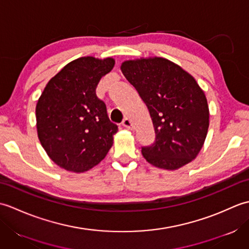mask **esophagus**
<instances>
[{
    "instance_id": "1",
    "label": "esophagus",
    "mask_w": 249,
    "mask_h": 249,
    "mask_svg": "<svg viewBox=\"0 0 249 249\" xmlns=\"http://www.w3.org/2000/svg\"><path fill=\"white\" fill-rule=\"evenodd\" d=\"M122 124H123V126L124 127H126L127 129H133L134 128V124H133V122H131V120H129L128 118H125L124 120H123V122H122Z\"/></svg>"
}]
</instances>
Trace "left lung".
<instances>
[{
	"mask_svg": "<svg viewBox=\"0 0 249 249\" xmlns=\"http://www.w3.org/2000/svg\"><path fill=\"white\" fill-rule=\"evenodd\" d=\"M121 71L143 99L154 125V144L141 150L145 160L166 170L193 161L210 125L208 99L196 79L160 56L124 61Z\"/></svg>",
	"mask_w": 249,
	"mask_h": 249,
	"instance_id": "obj_1",
	"label": "left lung"
}]
</instances>
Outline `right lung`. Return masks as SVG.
<instances>
[{
	"mask_svg": "<svg viewBox=\"0 0 249 249\" xmlns=\"http://www.w3.org/2000/svg\"><path fill=\"white\" fill-rule=\"evenodd\" d=\"M113 57L82 56L68 63L46 84L36 104L37 136L47 155L66 171L82 173L102 161L118 126L96 96Z\"/></svg>",
	"mask_w": 249,
	"mask_h": 249,
	"instance_id": "right-lung-1",
	"label": "right lung"
}]
</instances>
